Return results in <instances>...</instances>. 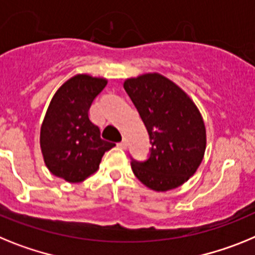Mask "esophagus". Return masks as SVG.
<instances>
[{
    "label": "esophagus",
    "mask_w": 255,
    "mask_h": 255,
    "mask_svg": "<svg viewBox=\"0 0 255 255\" xmlns=\"http://www.w3.org/2000/svg\"><path fill=\"white\" fill-rule=\"evenodd\" d=\"M119 146H121V147H123V149H126V147H127V140H126V138H123V140L121 141V143H119Z\"/></svg>",
    "instance_id": "34e87169"
}]
</instances>
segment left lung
I'll use <instances>...</instances> for the list:
<instances>
[{
    "label": "left lung",
    "instance_id": "left-lung-1",
    "mask_svg": "<svg viewBox=\"0 0 255 255\" xmlns=\"http://www.w3.org/2000/svg\"><path fill=\"white\" fill-rule=\"evenodd\" d=\"M150 137L147 159L130 158L134 176L149 189H176L196 172L205 151V126L198 108L172 81L149 73L125 82Z\"/></svg>",
    "mask_w": 255,
    "mask_h": 255
}]
</instances>
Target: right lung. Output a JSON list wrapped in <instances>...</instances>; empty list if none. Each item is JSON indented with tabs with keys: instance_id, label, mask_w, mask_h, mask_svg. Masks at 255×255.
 Here are the masks:
<instances>
[{
	"instance_id": "1",
	"label": "right lung",
	"mask_w": 255,
	"mask_h": 255,
	"mask_svg": "<svg viewBox=\"0 0 255 255\" xmlns=\"http://www.w3.org/2000/svg\"><path fill=\"white\" fill-rule=\"evenodd\" d=\"M106 79L87 74L66 81L54 95L41 127V149L52 174L68 182H82L95 173L105 151L115 143L100 137L91 122V104L105 88Z\"/></svg>"
}]
</instances>
